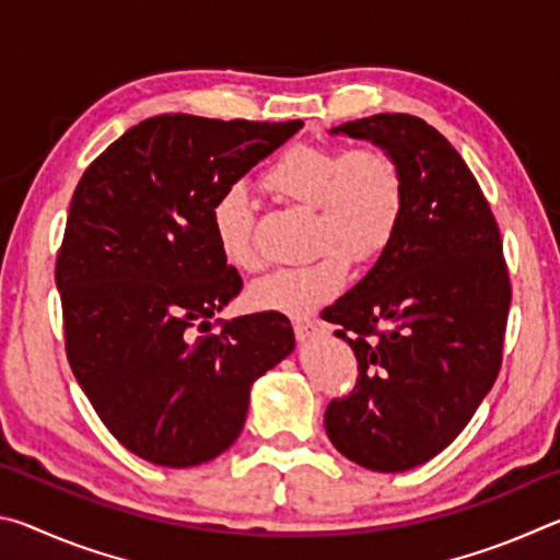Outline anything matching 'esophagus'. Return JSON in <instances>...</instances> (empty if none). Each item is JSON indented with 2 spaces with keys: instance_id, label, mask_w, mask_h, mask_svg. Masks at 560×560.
I'll list each match as a JSON object with an SVG mask.
<instances>
[{
  "instance_id": "1",
  "label": "esophagus",
  "mask_w": 560,
  "mask_h": 560,
  "mask_svg": "<svg viewBox=\"0 0 560 560\" xmlns=\"http://www.w3.org/2000/svg\"><path fill=\"white\" fill-rule=\"evenodd\" d=\"M320 320H296L293 324V334H296V338L301 340V343H306V340L316 338L320 334Z\"/></svg>"
}]
</instances>
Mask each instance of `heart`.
I'll return each mask as SVG.
<instances>
[{"label":"heart","instance_id":"b5f03b06","mask_svg":"<svg viewBox=\"0 0 560 560\" xmlns=\"http://www.w3.org/2000/svg\"><path fill=\"white\" fill-rule=\"evenodd\" d=\"M261 185L279 200L316 212L314 246L320 257L273 271L249 291L254 308L293 318L314 314L346 289L350 259L368 264L381 257L400 232L407 205L402 165L383 145L296 143L267 167ZM212 234L232 269L249 273L261 267L240 189L217 197Z\"/></svg>","mask_w":560,"mask_h":560}]
</instances>
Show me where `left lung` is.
<instances>
[{"label":"left lung","mask_w":560,"mask_h":560,"mask_svg":"<svg viewBox=\"0 0 560 560\" xmlns=\"http://www.w3.org/2000/svg\"><path fill=\"white\" fill-rule=\"evenodd\" d=\"M330 132L390 150L407 205L375 267L320 314L358 360L326 432L360 467L405 471L450 447L497 381L511 303L501 234L467 163L422 118L377 113Z\"/></svg>","instance_id":"1"}]
</instances>
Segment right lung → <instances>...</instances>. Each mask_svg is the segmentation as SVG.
<instances>
[{"label":"right lung","instance_id":"add662e5","mask_svg":"<svg viewBox=\"0 0 560 560\" xmlns=\"http://www.w3.org/2000/svg\"><path fill=\"white\" fill-rule=\"evenodd\" d=\"M301 126L165 113L122 132L75 185L56 257L66 358L113 438L158 467L230 450L254 381L293 350L273 311L210 334L242 291L212 207Z\"/></svg>","mask_w":560,"mask_h":560}]
</instances>
